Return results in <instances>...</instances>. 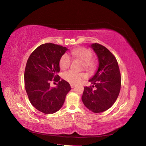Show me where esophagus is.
<instances>
[{
    "label": "esophagus",
    "mask_w": 146,
    "mask_h": 146,
    "mask_svg": "<svg viewBox=\"0 0 146 146\" xmlns=\"http://www.w3.org/2000/svg\"><path fill=\"white\" fill-rule=\"evenodd\" d=\"M70 86H71L72 88H73L75 86V84H70Z\"/></svg>",
    "instance_id": "1"
}]
</instances>
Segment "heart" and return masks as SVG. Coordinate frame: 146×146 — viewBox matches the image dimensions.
I'll list each match as a JSON object with an SVG mask.
<instances>
[{"label": "heart", "instance_id": "heart-1", "mask_svg": "<svg viewBox=\"0 0 146 146\" xmlns=\"http://www.w3.org/2000/svg\"><path fill=\"white\" fill-rule=\"evenodd\" d=\"M71 55L73 58L82 61L84 68L90 71H93L95 69L96 61L92 58V53L89 49L85 47L77 48L71 51ZM71 61V58L68 54H63L59 59L60 68L62 70H66L70 67ZM62 76L66 81L72 84H76L87 78L88 75L85 73H76L72 70H69L64 72Z\"/></svg>", "mask_w": 146, "mask_h": 146}]
</instances>
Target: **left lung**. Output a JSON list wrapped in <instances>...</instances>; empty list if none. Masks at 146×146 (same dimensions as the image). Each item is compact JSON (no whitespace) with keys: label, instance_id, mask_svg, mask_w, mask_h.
Listing matches in <instances>:
<instances>
[{"label":"left lung","instance_id":"1","mask_svg":"<svg viewBox=\"0 0 146 146\" xmlns=\"http://www.w3.org/2000/svg\"><path fill=\"white\" fill-rule=\"evenodd\" d=\"M91 48L98 56L99 67L88 81L93 86L84 87L82 100L87 109L101 113L110 109L117 100L121 89V74L116 58L106 47L95 43Z\"/></svg>","mask_w":146,"mask_h":146}]
</instances>
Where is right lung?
<instances>
[{
    "mask_svg": "<svg viewBox=\"0 0 146 146\" xmlns=\"http://www.w3.org/2000/svg\"><path fill=\"white\" fill-rule=\"evenodd\" d=\"M68 49L51 43L42 44L28 59L24 74L25 87L31 104L45 114L58 111L63 106L67 94L71 90L70 84L60 78L59 59ZM58 82L51 88L50 82Z\"/></svg>",
    "mask_w": 146,
    "mask_h": 146,
    "instance_id": "1",
    "label": "right lung"
}]
</instances>
